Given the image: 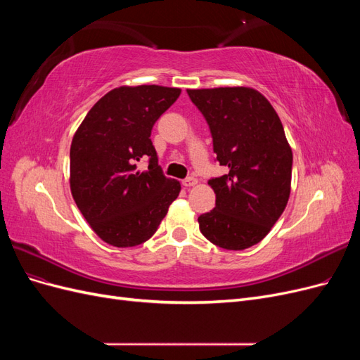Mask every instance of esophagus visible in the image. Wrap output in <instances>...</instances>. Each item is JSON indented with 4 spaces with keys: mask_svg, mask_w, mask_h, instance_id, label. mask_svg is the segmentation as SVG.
Wrapping results in <instances>:
<instances>
[{
    "mask_svg": "<svg viewBox=\"0 0 360 360\" xmlns=\"http://www.w3.org/2000/svg\"><path fill=\"white\" fill-rule=\"evenodd\" d=\"M181 183H183L184 188H192V186H195V184H197V179L188 177V179H184Z\"/></svg>",
    "mask_w": 360,
    "mask_h": 360,
    "instance_id": "34e87169",
    "label": "esophagus"
}]
</instances>
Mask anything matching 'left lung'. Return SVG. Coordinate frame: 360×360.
Segmentation results:
<instances>
[{"label":"left lung","mask_w":360,"mask_h":360,"mask_svg":"<svg viewBox=\"0 0 360 360\" xmlns=\"http://www.w3.org/2000/svg\"><path fill=\"white\" fill-rule=\"evenodd\" d=\"M209 124L216 162L228 168L209 184L216 205L198 217L213 245L242 250L263 240L290 197L292 153L266 97L248 86L188 90Z\"/></svg>","instance_id":"8db88e82"}]
</instances>
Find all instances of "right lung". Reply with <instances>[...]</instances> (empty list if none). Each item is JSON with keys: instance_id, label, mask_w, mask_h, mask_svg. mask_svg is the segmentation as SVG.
<instances>
[{"instance_id": "right-lung-1", "label": "right lung", "mask_w": 360, "mask_h": 360, "mask_svg": "<svg viewBox=\"0 0 360 360\" xmlns=\"http://www.w3.org/2000/svg\"><path fill=\"white\" fill-rule=\"evenodd\" d=\"M180 89L118 86L97 102L70 146L73 200L103 242L117 248L144 243L158 230L180 183L158 163L151 129L177 101ZM149 160L139 172L137 162Z\"/></svg>"}]
</instances>
